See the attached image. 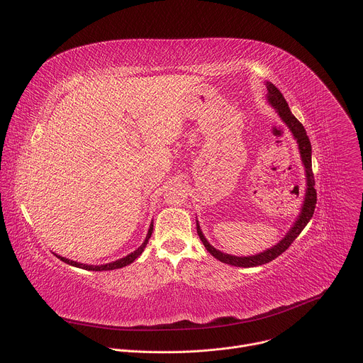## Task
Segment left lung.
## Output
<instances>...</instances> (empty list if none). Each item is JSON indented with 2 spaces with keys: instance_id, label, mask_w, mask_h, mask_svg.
Listing matches in <instances>:
<instances>
[{
  "instance_id": "obj_1",
  "label": "left lung",
  "mask_w": 363,
  "mask_h": 363,
  "mask_svg": "<svg viewBox=\"0 0 363 363\" xmlns=\"http://www.w3.org/2000/svg\"><path fill=\"white\" fill-rule=\"evenodd\" d=\"M266 86H267V101H269V105L272 108H274L276 113L286 123V126L289 128V130L291 132L293 138L297 142L300 158H301V162H303V167H304L306 192H304V199H303V203H301L300 213H298L294 224L286 233V235L276 245L264 250L263 252L254 254V255L237 257V255H231V254H227V252H223V251L217 250L214 245H211L208 242V240L205 238V235H203V233L199 227V223L196 220V233H198L202 244L205 245L206 251H208L211 255H214L217 260H220L221 263L235 266V267H255V266H263L266 263L273 262L276 257H279L281 252H284L290 247V244L298 237V234L303 231V228L307 225V223L312 220L315 208H316V201H318L316 199L318 195H316V189H315V177H313V171H312V145H310L306 129L291 113V111L287 105L284 96L281 94V91L272 82H266Z\"/></svg>"
}]
</instances>
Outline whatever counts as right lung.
<instances>
[{"label":"right lung","instance_id":"1","mask_svg":"<svg viewBox=\"0 0 363 363\" xmlns=\"http://www.w3.org/2000/svg\"><path fill=\"white\" fill-rule=\"evenodd\" d=\"M152 231H153V220L150 221V225H149V230H147V234H146L145 241L142 242V245H140L138 250H135L133 252L128 254L126 257L119 258V260L112 262V263H108V264H99V266H93V264H83V263H77V262L69 260V258H66V257L57 255L56 252H53V254H55L57 258H60L62 262H65V263H67V264H70V266H73V267L83 269V270H89V272H108V270H116V269H122V267H125V266H128V264L133 263V262L136 260V258L143 252V250H145V247H146V244H147V241H149V238H150V235H152Z\"/></svg>","mask_w":363,"mask_h":363}]
</instances>
